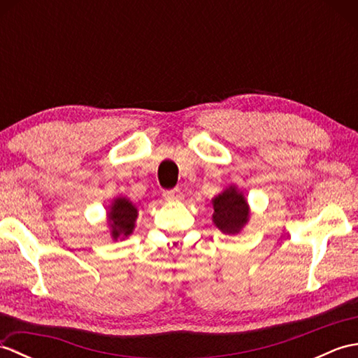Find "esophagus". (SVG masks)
Instances as JSON below:
<instances>
[{
	"mask_svg": "<svg viewBox=\"0 0 358 358\" xmlns=\"http://www.w3.org/2000/svg\"><path fill=\"white\" fill-rule=\"evenodd\" d=\"M163 195L167 201H178V200H181V196H183V194H181L178 187L171 189V191H166Z\"/></svg>",
	"mask_w": 358,
	"mask_h": 358,
	"instance_id": "esophagus-1",
	"label": "esophagus"
}]
</instances>
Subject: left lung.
Wrapping results in <instances>:
<instances>
[{
	"instance_id": "obj_1",
	"label": "left lung",
	"mask_w": 358,
	"mask_h": 358,
	"mask_svg": "<svg viewBox=\"0 0 358 358\" xmlns=\"http://www.w3.org/2000/svg\"><path fill=\"white\" fill-rule=\"evenodd\" d=\"M214 214L212 222L227 235L238 234L249 222V204L243 192L235 186L226 187L212 200Z\"/></svg>"
}]
</instances>
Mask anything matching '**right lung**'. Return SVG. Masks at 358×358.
Listing matches in <instances>:
<instances>
[{"label": "right lung", "mask_w": 358, "mask_h": 358, "mask_svg": "<svg viewBox=\"0 0 358 358\" xmlns=\"http://www.w3.org/2000/svg\"><path fill=\"white\" fill-rule=\"evenodd\" d=\"M109 226H110V235L113 240H124L134 232L135 220L138 217V210L123 196H118L112 201L109 206Z\"/></svg>", "instance_id": "1"}]
</instances>
